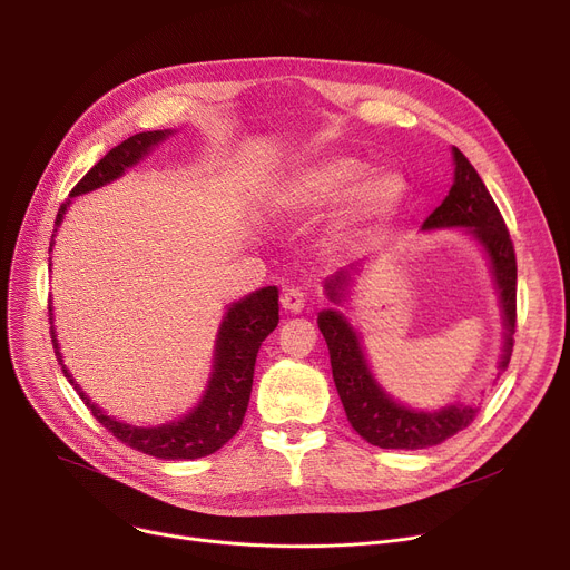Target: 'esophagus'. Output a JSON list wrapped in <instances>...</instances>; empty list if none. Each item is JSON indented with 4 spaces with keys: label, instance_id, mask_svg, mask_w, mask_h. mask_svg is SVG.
Returning <instances> with one entry per match:
<instances>
[{
    "label": "esophagus",
    "instance_id": "esophagus-1",
    "mask_svg": "<svg viewBox=\"0 0 570 570\" xmlns=\"http://www.w3.org/2000/svg\"><path fill=\"white\" fill-rule=\"evenodd\" d=\"M282 307L291 314H301L305 309V293L301 288H286L282 293Z\"/></svg>",
    "mask_w": 570,
    "mask_h": 570
}]
</instances>
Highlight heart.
<instances>
[{
    "label": "heart",
    "instance_id": "b5f03b06",
    "mask_svg": "<svg viewBox=\"0 0 570 570\" xmlns=\"http://www.w3.org/2000/svg\"><path fill=\"white\" fill-rule=\"evenodd\" d=\"M404 198L406 179L397 170H370L363 159L337 155L293 170L269 194V205L279 217L307 219L337 204L327 235L351 243L393 219Z\"/></svg>",
    "mask_w": 570,
    "mask_h": 570
}]
</instances>
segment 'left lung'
<instances>
[{
  "label": "left lung",
  "instance_id": "8db88e82",
  "mask_svg": "<svg viewBox=\"0 0 570 570\" xmlns=\"http://www.w3.org/2000/svg\"><path fill=\"white\" fill-rule=\"evenodd\" d=\"M453 187L441 205L425 219L423 230L464 228L478 247L483 249L494 288L499 293L501 309V351L497 357V372H505L513 353L515 335V291H518V263L511 235L499 215V209L483 185L481 175L469 164V159L453 147ZM367 258L351 263L323 282V293L335 307L318 312V331L331 351L333 379L340 400L344 404L351 428L365 441L393 451H417L451 439L464 430L475 415L473 404L453 402L441 409H413L395 400L376 381L365 355L363 337L340 312L363 273ZM497 374V376H499Z\"/></svg>",
  "mask_w": 570,
  "mask_h": 570
}]
</instances>
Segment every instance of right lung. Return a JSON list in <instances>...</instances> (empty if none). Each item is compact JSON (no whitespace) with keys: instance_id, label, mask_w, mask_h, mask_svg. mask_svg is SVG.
Wrapping results in <instances>:
<instances>
[{"instance_id":"add662e5","label":"right lung","mask_w":570,"mask_h":570,"mask_svg":"<svg viewBox=\"0 0 570 570\" xmlns=\"http://www.w3.org/2000/svg\"><path fill=\"white\" fill-rule=\"evenodd\" d=\"M173 134H175L173 129L142 131L112 147L110 153L92 170H87V175L71 189L69 200L59 205L52 237L57 228L62 226L71 198L97 191L115 183L117 177H122L129 168L140 164L145 157H149V153H153V149L164 140H168ZM52 245L55 243L50 239L48 252H52ZM48 309H50V337H52L57 363L62 367L67 381L73 385V391L80 395L85 406L92 411L97 421L108 432H112V436H117L119 441L136 448V451L145 455H153L159 460H198V458L217 453L228 439L237 434L239 425L245 421L258 348L263 340L273 333L279 323V291L277 286H263L245 297H239V301L230 303L219 323L215 353H213V370H209V379L198 404L189 409L183 417H175L170 423L142 425V428L117 421V417L108 415L99 404H95L87 397V393L65 365V357H62V351H59L57 333L52 325L55 323L52 305Z\"/></svg>"}]
</instances>
